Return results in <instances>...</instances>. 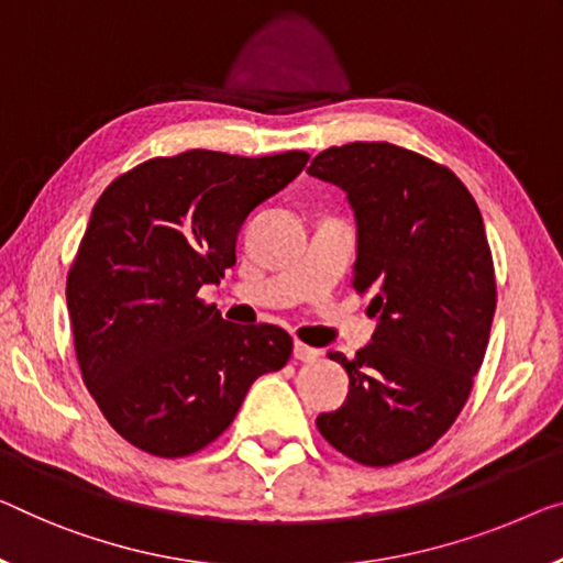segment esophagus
<instances>
[{
  "instance_id": "obj_1",
  "label": "esophagus",
  "mask_w": 563,
  "mask_h": 563,
  "mask_svg": "<svg viewBox=\"0 0 563 563\" xmlns=\"http://www.w3.org/2000/svg\"><path fill=\"white\" fill-rule=\"evenodd\" d=\"M292 356H296L298 362H316V358L321 356V351L313 349V346H308V343L296 341V346H292Z\"/></svg>"
}]
</instances>
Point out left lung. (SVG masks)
<instances>
[{
	"label": "left lung",
	"instance_id": "1",
	"mask_svg": "<svg viewBox=\"0 0 563 563\" xmlns=\"http://www.w3.org/2000/svg\"><path fill=\"white\" fill-rule=\"evenodd\" d=\"M310 176L346 191L356 217V292L379 316L346 358L349 397L318 415L329 444L368 467L430 450L455 422L483 364L496 271L473 195L448 166L387 141L331 146Z\"/></svg>",
	"mask_w": 563,
	"mask_h": 563
}]
</instances>
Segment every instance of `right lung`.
<instances>
[{"instance_id": "obj_1", "label": "right lung", "mask_w": 563, "mask_h": 563, "mask_svg": "<svg viewBox=\"0 0 563 563\" xmlns=\"http://www.w3.org/2000/svg\"><path fill=\"white\" fill-rule=\"evenodd\" d=\"M308 158L156 156L96 201L65 296L82 382L133 448L195 455L232 424L257 376L288 364L283 329L224 321L197 292L224 278L242 222Z\"/></svg>"}]
</instances>
